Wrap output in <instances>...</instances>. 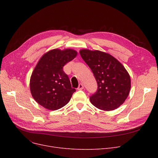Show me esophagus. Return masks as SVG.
I'll list each match as a JSON object with an SVG mask.
<instances>
[{
  "label": "esophagus",
  "mask_w": 158,
  "mask_h": 158,
  "mask_svg": "<svg viewBox=\"0 0 158 158\" xmlns=\"http://www.w3.org/2000/svg\"><path fill=\"white\" fill-rule=\"evenodd\" d=\"M83 88H84V86H83V85L81 84V83H80V84L79 85V86H78L77 89H78V90H81V89H82Z\"/></svg>",
  "instance_id": "obj_1"
}]
</instances>
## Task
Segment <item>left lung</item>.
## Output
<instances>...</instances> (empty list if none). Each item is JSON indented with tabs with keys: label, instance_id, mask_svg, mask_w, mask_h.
Here are the masks:
<instances>
[{
	"label": "left lung",
	"instance_id": "left-lung-1",
	"mask_svg": "<svg viewBox=\"0 0 158 158\" xmlns=\"http://www.w3.org/2000/svg\"><path fill=\"white\" fill-rule=\"evenodd\" d=\"M79 52L97 82V91L89 97L91 103L104 111L118 108L126 101L131 89L127 71L116 58L107 53L88 49H82Z\"/></svg>",
	"mask_w": 158,
	"mask_h": 158
}]
</instances>
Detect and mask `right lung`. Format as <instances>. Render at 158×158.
Listing matches in <instances>:
<instances>
[{"label": "right lung", "instance_id": "add662e5", "mask_svg": "<svg viewBox=\"0 0 158 158\" xmlns=\"http://www.w3.org/2000/svg\"><path fill=\"white\" fill-rule=\"evenodd\" d=\"M73 49H53L40 58L30 79L32 97L49 110H59L70 101L76 89L72 88L63 66L76 57Z\"/></svg>", "mask_w": 158, "mask_h": 158}]
</instances>
